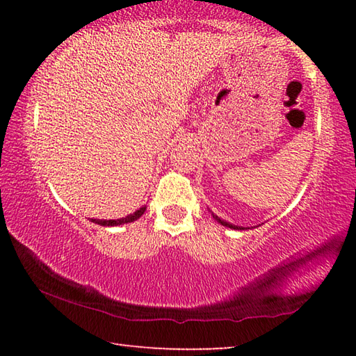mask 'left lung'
Returning a JSON list of instances; mask_svg holds the SVG:
<instances>
[{"label": "left lung", "instance_id": "obj_1", "mask_svg": "<svg viewBox=\"0 0 356 356\" xmlns=\"http://www.w3.org/2000/svg\"><path fill=\"white\" fill-rule=\"evenodd\" d=\"M216 220H218V222H221L222 226H226V227H231V229H240V231H242V229H245V227H242V226H234V225H231V222H226L225 220H220L218 216H215Z\"/></svg>", "mask_w": 356, "mask_h": 356}]
</instances>
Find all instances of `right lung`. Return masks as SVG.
I'll return each mask as SVG.
<instances>
[{
    "mask_svg": "<svg viewBox=\"0 0 356 356\" xmlns=\"http://www.w3.org/2000/svg\"><path fill=\"white\" fill-rule=\"evenodd\" d=\"M144 212H146V207H141L140 210H136L135 213H131L120 220H92V221L97 222V225H100V226H119V225H125V222H131V221L138 220Z\"/></svg>",
    "mask_w": 356,
    "mask_h": 356,
    "instance_id": "obj_1",
    "label": "right lung"
}]
</instances>
